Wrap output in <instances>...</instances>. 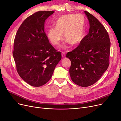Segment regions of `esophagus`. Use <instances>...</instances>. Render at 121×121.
Here are the masks:
<instances>
[{
    "label": "esophagus",
    "instance_id": "obj_1",
    "mask_svg": "<svg viewBox=\"0 0 121 121\" xmlns=\"http://www.w3.org/2000/svg\"><path fill=\"white\" fill-rule=\"evenodd\" d=\"M61 56L63 57H65V52H62Z\"/></svg>",
    "mask_w": 121,
    "mask_h": 121
}]
</instances>
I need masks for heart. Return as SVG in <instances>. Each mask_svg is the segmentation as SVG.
Masks as SVG:
<instances>
[{"label": "heart", "instance_id": "1", "mask_svg": "<svg viewBox=\"0 0 121 121\" xmlns=\"http://www.w3.org/2000/svg\"><path fill=\"white\" fill-rule=\"evenodd\" d=\"M55 27H50L47 32V37L53 45H57L64 38L68 43L73 45L82 41L85 34V19L82 14H65L59 17L54 24ZM62 48L67 46L64 44Z\"/></svg>", "mask_w": 121, "mask_h": 121}]
</instances>
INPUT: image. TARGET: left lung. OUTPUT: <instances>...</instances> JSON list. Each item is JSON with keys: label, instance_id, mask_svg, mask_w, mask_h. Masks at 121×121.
Wrapping results in <instances>:
<instances>
[{"label": "left lung", "instance_id": "left-lung-1", "mask_svg": "<svg viewBox=\"0 0 121 121\" xmlns=\"http://www.w3.org/2000/svg\"><path fill=\"white\" fill-rule=\"evenodd\" d=\"M84 13L89 22L88 34L66 57L71 61L69 72L73 82L88 87L96 83L108 69L111 42L104 26L92 14Z\"/></svg>", "mask_w": 121, "mask_h": 121}]
</instances>
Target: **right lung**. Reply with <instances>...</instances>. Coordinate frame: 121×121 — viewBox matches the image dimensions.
<instances>
[{"instance_id": "add662e5", "label": "right lung", "mask_w": 121, "mask_h": 121, "mask_svg": "<svg viewBox=\"0 0 121 121\" xmlns=\"http://www.w3.org/2000/svg\"><path fill=\"white\" fill-rule=\"evenodd\" d=\"M54 11H39L28 17L17 32L13 56L17 71L29 85L41 86L51 79L61 59V52L49 43L44 23Z\"/></svg>"}]
</instances>
